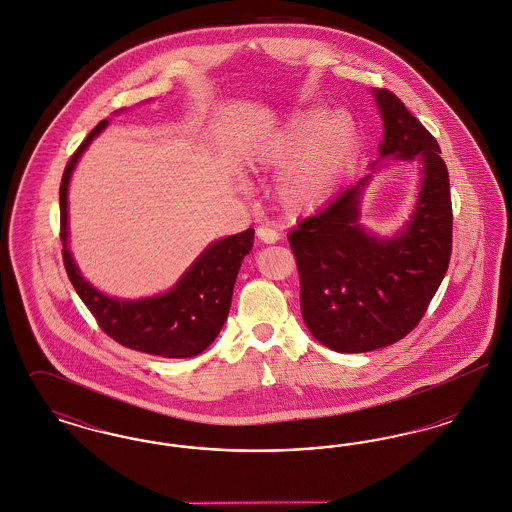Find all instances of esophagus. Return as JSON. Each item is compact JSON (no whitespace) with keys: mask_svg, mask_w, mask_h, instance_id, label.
I'll return each mask as SVG.
<instances>
[{"mask_svg":"<svg viewBox=\"0 0 512 512\" xmlns=\"http://www.w3.org/2000/svg\"><path fill=\"white\" fill-rule=\"evenodd\" d=\"M257 238H259L263 244H274V242H278L280 234H278L274 228L259 226V228H257Z\"/></svg>","mask_w":512,"mask_h":512,"instance_id":"1","label":"esophagus"}]
</instances>
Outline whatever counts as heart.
<instances>
[{"label":"heart","mask_w":512,"mask_h":512,"mask_svg":"<svg viewBox=\"0 0 512 512\" xmlns=\"http://www.w3.org/2000/svg\"><path fill=\"white\" fill-rule=\"evenodd\" d=\"M359 147V130L347 113L315 107L293 115L278 132L253 149V159L267 169H284L278 197L301 213L317 209L338 192Z\"/></svg>","instance_id":"1"}]
</instances>
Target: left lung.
I'll return each instance as SVG.
<instances>
[{
  "label": "left lung",
  "mask_w": 512,
  "mask_h": 512,
  "mask_svg": "<svg viewBox=\"0 0 512 512\" xmlns=\"http://www.w3.org/2000/svg\"><path fill=\"white\" fill-rule=\"evenodd\" d=\"M374 96L386 128L382 157L422 161L411 222L391 240L366 234L359 224L366 174L290 234L303 320L322 345L340 353L380 349L413 332L438 292L453 247L449 172L436 138L390 90Z\"/></svg>",
  "instance_id": "left-lung-1"
}]
</instances>
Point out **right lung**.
Masks as SVG:
<instances>
[{"mask_svg": "<svg viewBox=\"0 0 512 512\" xmlns=\"http://www.w3.org/2000/svg\"><path fill=\"white\" fill-rule=\"evenodd\" d=\"M107 126V121L86 136L69 159L59 188L61 203V242L63 263L84 305L96 318L99 328L117 343L149 355L167 359H186L199 355L219 336L228 317L238 270L253 247V228L242 234L219 240L201 253L171 292L140 299L121 301L94 290L78 272L67 249V188L71 172L82 151Z\"/></svg>", "mask_w": 512, "mask_h": 512, "instance_id": "obj_1", "label": "right lung"}]
</instances>
